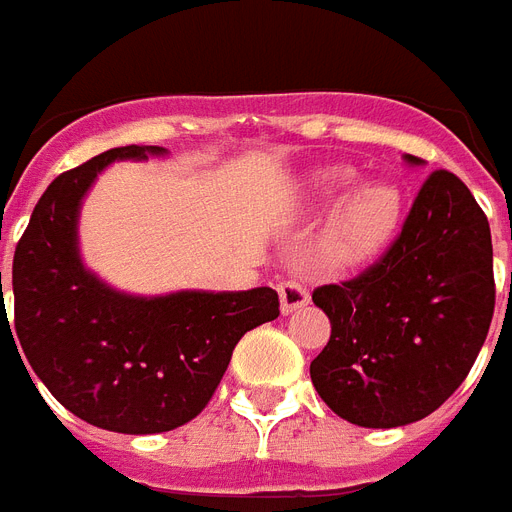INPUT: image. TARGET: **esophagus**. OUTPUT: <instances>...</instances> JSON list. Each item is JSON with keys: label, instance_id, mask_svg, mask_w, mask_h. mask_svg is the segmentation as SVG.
Listing matches in <instances>:
<instances>
[{"label": "esophagus", "instance_id": "34e87169", "mask_svg": "<svg viewBox=\"0 0 512 512\" xmlns=\"http://www.w3.org/2000/svg\"><path fill=\"white\" fill-rule=\"evenodd\" d=\"M279 297H281V313L297 311V308H303V305H308V300H311L308 289H305L303 284H300V281H295V279L281 281Z\"/></svg>", "mask_w": 512, "mask_h": 512}]
</instances>
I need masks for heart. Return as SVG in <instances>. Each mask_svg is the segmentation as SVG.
<instances>
[{
	"label": "heart",
	"instance_id": "heart-1",
	"mask_svg": "<svg viewBox=\"0 0 512 512\" xmlns=\"http://www.w3.org/2000/svg\"><path fill=\"white\" fill-rule=\"evenodd\" d=\"M353 180V170L335 167L321 175V191L337 196ZM401 215V199L390 185H361L340 201L329 231L324 236V252L332 263L353 265L377 255L390 241Z\"/></svg>",
	"mask_w": 512,
	"mask_h": 512
}]
</instances>
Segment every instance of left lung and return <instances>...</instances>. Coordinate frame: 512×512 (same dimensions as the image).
<instances>
[{
  "label": "left lung",
  "instance_id": "obj_1",
  "mask_svg": "<svg viewBox=\"0 0 512 512\" xmlns=\"http://www.w3.org/2000/svg\"><path fill=\"white\" fill-rule=\"evenodd\" d=\"M494 297L484 209L454 172H430L380 260L313 289L332 324L311 361L313 385L337 417L361 428L422 420L476 364Z\"/></svg>",
  "mask_w": 512,
  "mask_h": 512
}]
</instances>
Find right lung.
<instances>
[{
    "label": "right lung",
    "instance_id": "obj_1",
    "mask_svg": "<svg viewBox=\"0 0 512 512\" xmlns=\"http://www.w3.org/2000/svg\"><path fill=\"white\" fill-rule=\"evenodd\" d=\"M146 154L164 148H111L55 177L12 260L15 348L68 412L130 436L191 422L215 396L236 342L279 316L271 287L148 300L119 295L84 271L76 252L79 201L106 164Z\"/></svg>",
    "mask_w": 512,
    "mask_h": 512
}]
</instances>
